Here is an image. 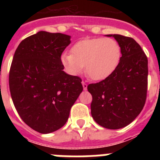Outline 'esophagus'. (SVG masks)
<instances>
[{
  "label": "esophagus",
  "instance_id": "1",
  "mask_svg": "<svg viewBox=\"0 0 160 160\" xmlns=\"http://www.w3.org/2000/svg\"><path fill=\"white\" fill-rule=\"evenodd\" d=\"M82 87H83V90H87V82H82Z\"/></svg>",
  "mask_w": 160,
  "mask_h": 160
}]
</instances>
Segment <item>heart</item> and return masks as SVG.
<instances>
[{
  "label": "heart",
  "mask_w": 160,
  "mask_h": 160,
  "mask_svg": "<svg viewBox=\"0 0 160 160\" xmlns=\"http://www.w3.org/2000/svg\"><path fill=\"white\" fill-rule=\"evenodd\" d=\"M121 58V48L111 38L84 39L71 48V53L61 55V63L66 71L77 76L85 71L94 81H102L112 74Z\"/></svg>",
  "instance_id": "b5f03b06"
}]
</instances>
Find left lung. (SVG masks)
Listing matches in <instances>:
<instances>
[{
  "mask_svg": "<svg viewBox=\"0 0 160 160\" xmlns=\"http://www.w3.org/2000/svg\"><path fill=\"white\" fill-rule=\"evenodd\" d=\"M117 41L122 57L110 77L88 85L91 115L98 125L116 130L129 125L140 114L148 91V58L133 38L108 34Z\"/></svg>",
  "mask_w": 160,
  "mask_h": 160,
  "instance_id": "left-lung-1",
  "label": "left lung"
}]
</instances>
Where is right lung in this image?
I'll list each match as a JSON object with an SVG mask.
<instances>
[{
  "mask_svg": "<svg viewBox=\"0 0 160 160\" xmlns=\"http://www.w3.org/2000/svg\"><path fill=\"white\" fill-rule=\"evenodd\" d=\"M70 36L39 31L17 48L8 83L18 114L29 128L49 134L62 128L83 90L82 79L63 71L61 55Z\"/></svg>",
  "mask_w": 160,
  "mask_h": 160,
  "instance_id": "add662e5",
  "label": "right lung"
}]
</instances>
